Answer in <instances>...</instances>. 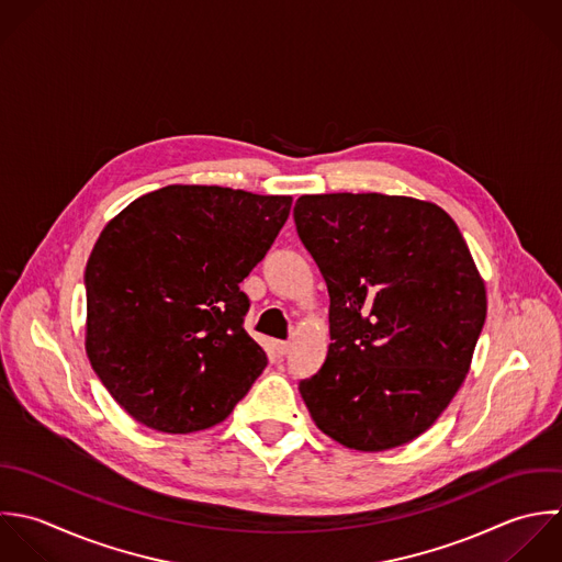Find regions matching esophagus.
I'll return each instance as SVG.
<instances>
[{"instance_id": "esophagus-1", "label": "esophagus", "mask_w": 562, "mask_h": 562, "mask_svg": "<svg viewBox=\"0 0 562 562\" xmlns=\"http://www.w3.org/2000/svg\"><path fill=\"white\" fill-rule=\"evenodd\" d=\"M273 350H276L278 357H284V355L291 350V344H289V341H276V344H273Z\"/></svg>"}]
</instances>
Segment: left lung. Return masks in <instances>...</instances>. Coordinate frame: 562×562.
I'll return each mask as SVG.
<instances>
[{
	"instance_id": "1",
	"label": "left lung",
	"mask_w": 562,
	"mask_h": 562,
	"mask_svg": "<svg viewBox=\"0 0 562 562\" xmlns=\"http://www.w3.org/2000/svg\"><path fill=\"white\" fill-rule=\"evenodd\" d=\"M297 234L330 295V346L300 383L313 423L366 453L423 436L462 387L486 286L436 203L379 192L302 194Z\"/></svg>"
}]
</instances>
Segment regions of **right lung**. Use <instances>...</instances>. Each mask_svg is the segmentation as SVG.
Returning <instances> with one entry per match:
<instances>
[{
  "label": "right lung",
  "instance_id": "add662e5",
  "mask_svg": "<svg viewBox=\"0 0 562 562\" xmlns=\"http://www.w3.org/2000/svg\"><path fill=\"white\" fill-rule=\"evenodd\" d=\"M291 196L221 186L142 194L100 232L85 269L89 363L115 403L161 434L225 420L267 366L243 328L240 282Z\"/></svg>",
  "mask_w": 562,
  "mask_h": 562
}]
</instances>
